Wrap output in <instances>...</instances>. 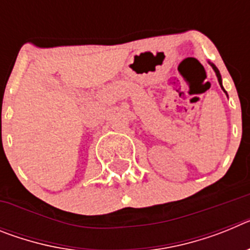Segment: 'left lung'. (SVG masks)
<instances>
[{
    "mask_svg": "<svg viewBox=\"0 0 250 250\" xmlns=\"http://www.w3.org/2000/svg\"><path fill=\"white\" fill-rule=\"evenodd\" d=\"M208 62H209V65H210L211 67H213L214 72H215L216 77H218V81H219V85H220V87H222V89L224 90V87H223V83H222V76H220V72H219V70H218V68H216V66L214 65L213 62H210V61H208ZM224 92H225V94H227V91H225V90H224Z\"/></svg>",
    "mask_w": 250,
    "mask_h": 250,
    "instance_id": "obj_1",
    "label": "left lung"
}]
</instances>
